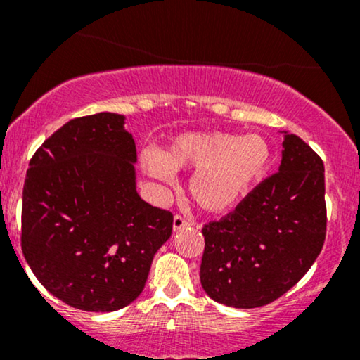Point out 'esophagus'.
I'll return each instance as SVG.
<instances>
[{
    "label": "esophagus",
    "instance_id": "34e87169",
    "mask_svg": "<svg viewBox=\"0 0 360 360\" xmlns=\"http://www.w3.org/2000/svg\"><path fill=\"white\" fill-rule=\"evenodd\" d=\"M193 225V221L189 220V218L183 217V214H176L174 217V230H181L184 229V226H189Z\"/></svg>",
    "mask_w": 360,
    "mask_h": 360
}]
</instances>
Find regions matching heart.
Instances as JSON below:
<instances>
[{"instance_id": "heart-1", "label": "heart", "mask_w": 360, "mask_h": 360, "mask_svg": "<svg viewBox=\"0 0 360 360\" xmlns=\"http://www.w3.org/2000/svg\"><path fill=\"white\" fill-rule=\"evenodd\" d=\"M143 160L147 171L162 181H171L172 171L198 169L189 184L193 200L206 212H225L260 179L269 166L271 150L257 135L184 134L162 154L148 150Z\"/></svg>"}]
</instances>
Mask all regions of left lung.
I'll return each mask as SVG.
<instances>
[{"instance_id":"1","label":"left lung","mask_w":360,"mask_h":360,"mask_svg":"<svg viewBox=\"0 0 360 360\" xmlns=\"http://www.w3.org/2000/svg\"><path fill=\"white\" fill-rule=\"evenodd\" d=\"M283 134L279 171L255 186L232 213L201 229V286L217 303H272L307 274L325 243L323 160L298 135Z\"/></svg>"}]
</instances>
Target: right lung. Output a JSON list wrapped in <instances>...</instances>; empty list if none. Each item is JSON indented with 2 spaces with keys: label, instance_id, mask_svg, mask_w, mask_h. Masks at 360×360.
Here are the masks:
<instances>
[{
  "label": "right lung",
  "instance_id": "right-lung-1",
  "mask_svg": "<svg viewBox=\"0 0 360 360\" xmlns=\"http://www.w3.org/2000/svg\"><path fill=\"white\" fill-rule=\"evenodd\" d=\"M137 148L123 117L62 125L37 148L23 186L22 252L56 298L115 311L142 292L174 217L135 191Z\"/></svg>",
  "mask_w": 360,
  "mask_h": 360
}]
</instances>
